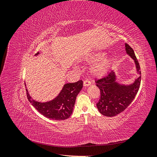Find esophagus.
I'll return each mask as SVG.
<instances>
[{"instance_id":"1","label":"esophagus","mask_w":157,"mask_h":157,"mask_svg":"<svg viewBox=\"0 0 157 157\" xmlns=\"http://www.w3.org/2000/svg\"><path fill=\"white\" fill-rule=\"evenodd\" d=\"M83 84H84V86H90V85L91 84V82H90V81H89L88 80H84V81Z\"/></svg>"}]
</instances>
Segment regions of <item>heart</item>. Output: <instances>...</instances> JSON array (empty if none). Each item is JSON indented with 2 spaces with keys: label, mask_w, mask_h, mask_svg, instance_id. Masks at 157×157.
Returning <instances> with one entry per match:
<instances>
[{
  "label": "heart",
  "mask_w": 157,
  "mask_h": 157,
  "mask_svg": "<svg viewBox=\"0 0 157 157\" xmlns=\"http://www.w3.org/2000/svg\"><path fill=\"white\" fill-rule=\"evenodd\" d=\"M102 52H96L90 55L87 60L90 62H96L92 67V73L95 77H102L105 76L109 69L111 59Z\"/></svg>",
  "instance_id": "b5f03b06"
}]
</instances>
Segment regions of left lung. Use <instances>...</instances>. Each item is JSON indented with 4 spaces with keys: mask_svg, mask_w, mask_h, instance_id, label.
I'll return each instance as SVG.
<instances>
[{
    "mask_svg": "<svg viewBox=\"0 0 157 157\" xmlns=\"http://www.w3.org/2000/svg\"><path fill=\"white\" fill-rule=\"evenodd\" d=\"M127 54L134 60L139 75L134 82L130 85L120 84L116 82V75L112 70L105 77L96 80V86L100 90V97L96 105L104 116L114 117L124 111L134 100L141 83L140 66L134 50L125 44Z\"/></svg>",
    "mask_w": 157,
    "mask_h": 157,
    "instance_id": "obj_1",
    "label": "left lung"
}]
</instances>
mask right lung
I'll return each mask as SVG.
<instances>
[{"label":"right lung","mask_w":157,"mask_h":157,"mask_svg":"<svg viewBox=\"0 0 157 157\" xmlns=\"http://www.w3.org/2000/svg\"><path fill=\"white\" fill-rule=\"evenodd\" d=\"M39 54L37 52L35 56ZM83 86L82 80L64 85L63 89L53 100L40 103L35 101L26 89L28 100L36 110L48 118L56 121L65 120L73 113L76 98Z\"/></svg>","instance_id":"right-lung-1"}]
</instances>
